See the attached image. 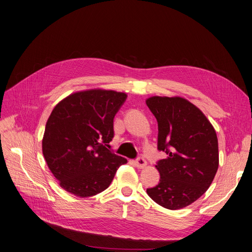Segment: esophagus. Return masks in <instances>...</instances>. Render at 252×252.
I'll return each instance as SVG.
<instances>
[{
	"mask_svg": "<svg viewBox=\"0 0 252 252\" xmlns=\"http://www.w3.org/2000/svg\"><path fill=\"white\" fill-rule=\"evenodd\" d=\"M146 160L144 159V158H142V157H138L136 159H135V165H136V167L137 168H139V169H142V168H144L145 166H146Z\"/></svg>",
	"mask_w": 252,
	"mask_h": 252,
	"instance_id": "esophagus-1",
	"label": "esophagus"
}]
</instances>
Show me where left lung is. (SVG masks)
Wrapping results in <instances>:
<instances>
[{
    "instance_id": "1",
    "label": "left lung",
    "mask_w": 252,
    "mask_h": 252,
    "mask_svg": "<svg viewBox=\"0 0 252 252\" xmlns=\"http://www.w3.org/2000/svg\"><path fill=\"white\" fill-rule=\"evenodd\" d=\"M146 105L158 121L159 183L147 188L162 208L180 210L194 202L211 186L219 167L216 131L203 113L182 97L153 96Z\"/></svg>"
}]
</instances>
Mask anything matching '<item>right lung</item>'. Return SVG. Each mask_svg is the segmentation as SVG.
Segmentation results:
<instances>
[{
    "label": "right lung",
    "instance_id": "1",
    "mask_svg": "<svg viewBox=\"0 0 252 252\" xmlns=\"http://www.w3.org/2000/svg\"><path fill=\"white\" fill-rule=\"evenodd\" d=\"M127 95L91 90L70 94L54 108L42 138L49 169L70 193L93 196L107 189L127 159L108 147L114 118Z\"/></svg>",
    "mask_w": 252,
    "mask_h": 252
}]
</instances>
